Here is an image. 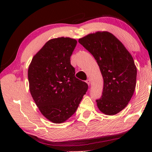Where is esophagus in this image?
Listing matches in <instances>:
<instances>
[{
	"label": "esophagus",
	"mask_w": 152,
	"mask_h": 152,
	"mask_svg": "<svg viewBox=\"0 0 152 152\" xmlns=\"http://www.w3.org/2000/svg\"><path fill=\"white\" fill-rule=\"evenodd\" d=\"M86 82L87 84H88V85H90V83H91V82H90V80H89V79L86 80Z\"/></svg>",
	"instance_id": "esophagus-1"
}]
</instances>
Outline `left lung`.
Returning <instances> with one entry per match:
<instances>
[{
  "mask_svg": "<svg viewBox=\"0 0 152 152\" xmlns=\"http://www.w3.org/2000/svg\"><path fill=\"white\" fill-rule=\"evenodd\" d=\"M78 42L94 56L103 78L102 96L96 100L102 113L114 115L127 106L134 93L137 68L123 43L107 31H98Z\"/></svg>",
  "mask_w": 152,
  "mask_h": 152,
  "instance_id": "8db88e82",
  "label": "left lung"
}]
</instances>
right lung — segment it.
<instances>
[{"label":"right lung","instance_id":"add662e5","mask_svg":"<svg viewBox=\"0 0 152 152\" xmlns=\"http://www.w3.org/2000/svg\"><path fill=\"white\" fill-rule=\"evenodd\" d=\"M76 44L70 37L49 40L33 56L28 69L31 94L42 114L54 123L68 119L88 90L85 82L76 78L70 64Z\"/></svg>","mask_w":152,"mask_h":152}]
</instances>
